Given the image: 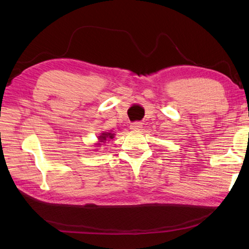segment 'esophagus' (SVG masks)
Masks as SVG:
<instances>
[{
    "instance_id": "obj_1",
    "label": "esophagus",
    "mask_w": 249,
    "mask_h": 249,
    "mask_svg": "<svg viewBox=\"0 0 249 249\" xmlns=\"http://www.w3.org/2000/svg\"><path fill=\"white\" fill-rule=\"evenodd\" d=\"M130 127H131V130H133V131H139L142 127V124L139 123V122H135V123L131 124Z\"/></svg>"
}]
</instances>
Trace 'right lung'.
<instances>
[{
    "label": "right lung",
    "instance_id": "add662e5",
    "mask_svg": "<svg viewBox=\"0 0 249 249\" xmlns=\"http://www.w3.org/2000/svg\"><path fill=\"white\" fill-rule=\"evenodd\" d=\"M114 135L115 134H113V133H110V132H103L102 134H101V136H99V140H100V142H106L107 140H109V139H113L114 138ZM110 141V140H109ZM97 145H101V143H96Z\"/></svg>",
    "mask_w": 249,
    "mask_h": 249
}]
</instances>
